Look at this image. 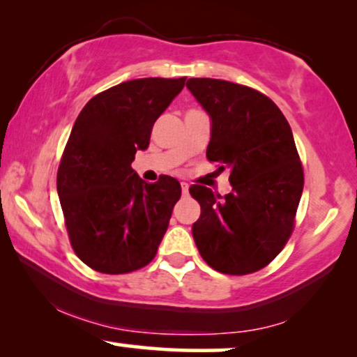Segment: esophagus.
<instances>
[{
  "mask_svg": "<svg viewBox=\"0 0 357 357\" xmlns=\"http://www.w3.org/2000/svg\"><path fill=\"white\" fill-rule=\"evenodd\" d=\"M181 191H183L184 196H186V194L189 192V184L188 183H181Z\"/></svg>",
  "mask_w": 357,
  "mask_h": 357,
  "instance_id": "esophagus-1",
  "label": "esophagus"
}]
</instances>
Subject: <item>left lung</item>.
I'll return each instance as SVG.
<instances>
[{
  "instance_id": "left-lung-1",
  "label": "left lung",
  "mask_w": 357,
  "mask_h": 357,
  "mask_svg": "<svg viewBox=\"0 0 357 357\" xmlns=\"http://www.w3.org/2000/svg\"><path fill=\"white\" fill-rule=\"evenodd\" d=\"M186 86L211 117L207 158L230 171L231 191L220 196L192 184L201 204L192 236L218 273L243 275L268 266L292 234L303 191V169L291 126L263 93L213 78Z\"/></svg>"
}]
</instances>
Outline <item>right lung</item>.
Masks as SVG:
<instances>
[{
	"instance_id": "right-lung-1",
	"label": "right lung",
	"mask_w": 357,
	"mask_h": 357,
	"mask_svg": "<svg viewBox=\"0 0 357 357\" xmlns=\"http://www.w3.org/2000/svg\"><path fill=\"white\" fill-rule=\"evenodd\" d=\"M186 78H140L89 99L71 129L56 174L61 211L76 256L104 274H126L155 258L181 184H153L132 169L153 123Z\"/></svg>"
}]
</instances>
